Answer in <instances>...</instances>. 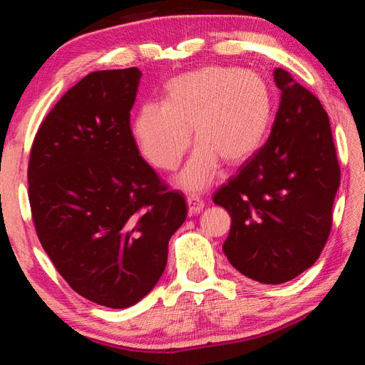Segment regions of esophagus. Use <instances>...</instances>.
<instances>
[{
	"instance_id": "obj_1",
	"label": "esophagus",
	"mask_w": 365,
	"mask_h": 365,
	"mask_svg": "<svg viewBox=\"0 0 365 365\" xmlns=\"http://www.w3.org/2000/svg\"><path fill=\"white\" fill-rule=\"evenodd\" d=\"M187 202H188V212H190V215L201 212L202 207H205V201H202L197 195H188L187 196Z\"/></svg>"
}]
</instances>
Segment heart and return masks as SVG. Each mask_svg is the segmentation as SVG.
I'll return each mask as SVG.
<instances>
[{
  "label": "heart",
  "instance_id": "heart-1",
  "mask_svg": "<svg viewBox=\"0 0 365 365\" xmlns=\"http://www.w3.org/2000/svg\"><path fill=\"white\" fill-rule=\"evenodd\" d=\"M270 123L272 95L261 73L209 66L170 78L163 104L140 106L132 135L148 163L174 170L191 143L193 127L200 143L175 185L201 191L217 178L220 159L230 165L248 160L267 138Z\"/></svg>",
  "mask_w": 365,
  "mask_h": 365
}]
</instances>
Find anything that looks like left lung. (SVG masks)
Masks as SVG:
<instances>
[{"label": "left lung", "instance_id": "left-lung-1", "mask_svg": "<svg viewBox=\"0 0 365 365\" xmlns=\"http://www.w3.org/2000/svg\"><path fill=\"white\" fill-rule=\"evenodd\" d=\"M274 80L282 96L269 140L212 196L232 217L227 259L265 285L293 280L317 261L339 187L324 106L280 67Z\"/></svg>", "mask_w": 365, "mask_h": 365}]
</instances>
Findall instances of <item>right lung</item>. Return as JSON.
<instances>
[{"label": "right lung", "instance_id": "obj_1", "mask_svg": "<svg viewBox=\"0 0 365 365\" xmlns=\"http://www.w3.org/2000/svg\"><path fill=\"white\" fill-rule=\"evenodd\" d=\"M137 67L91 72L38 128L29 163L36 235L80 296L123 309L156 287L187 202L140 156L130 110Z\"/></svg>", "mask_w": 365, "mask_h": 365}]
</instances>
